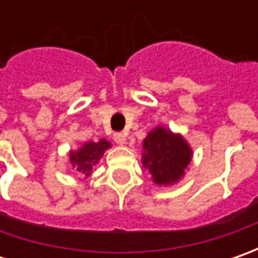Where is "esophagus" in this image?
I'll use <instances>...</instances> for the list:
<instances>
[{"instance_id": "34e87169", "label": "esophagus", "mask_w": 258, "mask_h": 258, "mask_svg": "<svg viewBox=\"0 0 258 258\" xmlns=\"http://www.w3.org/2000/svg\"><path fill=\"white\" fill-rule=\"evenodd\" d=\"M113 141L117 145H124V144H126V136H124V134H120V132H117V134L113 135Z\"/></svg>"}]
</instances>
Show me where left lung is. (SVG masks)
I'll return each mask as SVG.
<instances>
[{"label": "left lung", "mask_w": 258, "mask_h": 258, "mask_svg": "<svg viewBox=\"0 0 258 258\" xmlns=\"http://www.w3.org/2000/svg\"><path fill=\"white\" fill-rule=\"evenodd\" d=\"M192 149L181 135L156 126L144 139L142 164L156 185L178 182L191 162Z\"/></svg>", "instance_id": "left-lung-1"}]
</instances>
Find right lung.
<instances>
[{"label": "right lung", "mask_w": 258, "mask_h": 258, "mask_svg": "<svg viewBox=\"0 0 258 258\" xmlns=\"http://www.w3.org/2000/svg\"><path fill=\"white\" fill-rule=\"evenodd\" d=\"M110 148V142L106 139H100L99 142H86L80 149L72 151L69 155L70 164L76 168L79 173H83L85 176H89L93 166L103 156L104 151Z\"/></svg>", "instance_id": "right-lung-1"}]
</instances>
